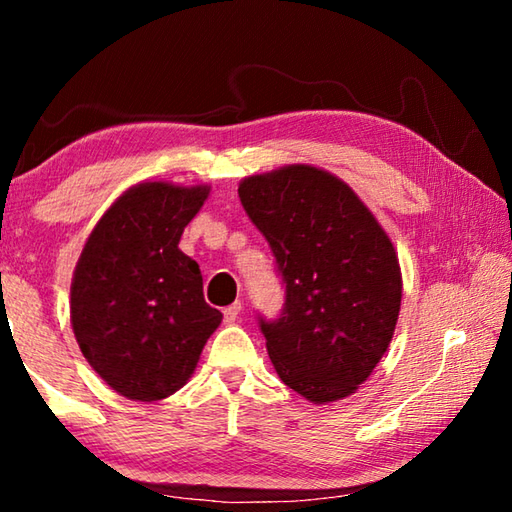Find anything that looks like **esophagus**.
Masks as SVG:
<instances>
[{"label":"esophagus","instance_id":"1","mask_svg":"<svg viewBox=\"0 0 512 512\" xmlns=\"http://www.w3.org/2000/svg\"><path fill=\"white\" fill-rule=\"evenodd\" d=\"M239 314H241V302H235V305L225 307L223 309V323L225 325H235L239 320Z\"/></svg>","mask_w":512,"mask_h":512}]
</instances>
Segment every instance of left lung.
I'll return each mask as SVG.
<instances>
[{
	"mask_svg": "<svg viewBox=\"0 0 512 512\" xmlns=\"http://www.w3.org/2000/svg\"><path fill=\"white\" fill-rule=\"evenodd\" d=\"M239 198L287 284L282 314L259 318L275 372L309 402L343 400L393 339L402 302L393 241L350 185L311 164L244 178Z\"/></svg>",
	"mask_w": 512,
	"mask_h": 512,
	"instance_id": "left-lung-1",
	"label": "left lung"
}]
</instances>
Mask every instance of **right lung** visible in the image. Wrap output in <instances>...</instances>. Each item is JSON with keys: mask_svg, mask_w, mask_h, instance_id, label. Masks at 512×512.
<instances>
[{"mask_svg": "<svg viewBox=\"0 0 512 512\" xmlns=\"http://www.w3.org/2000/svg\"><path fill=\"white\" fill-rule=\"evenodd\" d=\"M210 187L140 183L112 203L72 277V329L90 366L128 400L183 388L223 314L203 298V275L178 248Z\"/></svg>", "mask_w": 512, "mask_h": 512, "instance_id": "1", "label": "right lung"}]
</instances>
